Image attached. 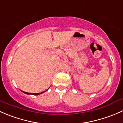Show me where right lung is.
Listing matches in <instances>:
<instances>
[{
	"instance_id": "right-lung-1",
	"label": "right lung",
	"mask_w": 123,
	"mask_h": 123,
	"mask_svg": "<svg viewBox=\"0 0 123 123\" xmlns=\"http://www.w3.org/2000/svg\"><path fill=\"white\" fill-rule=\"evenodd\" d=\"M23 92H24V93H26V94H31V95H38L41 94V93H43V92H42V93H28V92H24V91H23Z\"/></svg>"
}]
</instances>
